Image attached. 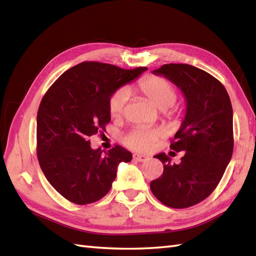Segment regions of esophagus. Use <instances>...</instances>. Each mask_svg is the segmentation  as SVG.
<instances>
[{
  "label": "esophagus",
  "mask_w": 256,
  "mask_h": 256,
  "mask_svg": "<svg viewBox=\"0 0 256 256\" xmlns=\"http://www.w3.org/2000/svg\"><path fill=\"white\" fill-rule=\"evenodd\" d=\"M148 158V156L146 155H142V154H134L133 155V160L136 162H144Z\"/></svg>",
  "instance_id": "obj_1"
}]
</instances>
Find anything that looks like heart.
<instances>
[{
  "label": "heart",
  "instance_id": "b5f03b06",
  "mask_svg": "<svg viewBox=\"0 0 256 256\" xmlns=\"http://www.w3.org/2000/svg\"><path fill=\"white\" fill-rule=\"evenodd\" d=\"M138 91L145 98L153 103L160 111L167 112V116L176 121L178 116L177 110H168L174 106L177 99V92L170 81L157 77V76H148L143 78L138 84ZM128 99L126 89L121 88L114 91L108 99V112L113 118H121L125 111ZM162 130L150 128H134L122 138V142L128 148L136 152H150L155 148L156 143L162 138Z\"/></svg>",
  "mask_w": 256,
  "mask_h": 256
}]
</instances>
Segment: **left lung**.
Returning <instances> with one entry per match:
<instances>
[{"mask_svg": "<svg viewBox=\"0 0 256 256\" xmlns=\"http://www.w3.org/2000/svg\"><path fill=\"white\" fill-rule=\"evenodd\" d=\"M177 86L186 100V114L170 148L184 152L180 164L165 153L155 155L162 175L150 182L162 204L184 209L199 204L218 186L233 153V111L226 88L214 76L187 64H162L153 72Z\"/></svg>", "mask_w": 256, "mask_h": 256, "instance_id": "left-lung-1", "label": "left lung"}]
</instances>
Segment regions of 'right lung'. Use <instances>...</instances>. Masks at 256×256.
<instances>
[{"label":"right lung","instance_id":"add662e5","mask_svg":"<svg viewBox=\"0 0 256 256\" xmlns=\"http://www.w3.org/2000/svg\"><path fill=\"white\" fill-rule=\"evenodd\" d=\"M148 68L122 69L84 62L52 84L37 112V157L42 172L62 197L76 204H92L108 192L121 162L132 160L120 145L106 154L92 150L89 138L111 121L108 99Z\"/></svg>","mask_w":256,"mask_h":256}]
</instances>
